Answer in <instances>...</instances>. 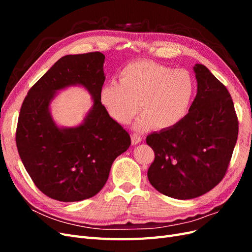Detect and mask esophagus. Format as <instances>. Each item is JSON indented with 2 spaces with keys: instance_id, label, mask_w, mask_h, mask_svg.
<instances>
[{
  "instance_id": "esophagus-1",
  "label": "esophagus",
  "mask_w": 252,
  "mask_h": 252,
  "mask_svg": "<svg viewBox=\"0 0 252 252\" xmlns=\"http://www.w3.org/2000/svg\"><path fill=\"white\" fill-rule=\"evenodd\" d=\"M141 141H142V138H141L140 135H138V134H131V143H132V145L139 144Z\"/></svg>"
}]
</instances>
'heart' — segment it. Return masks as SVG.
<instances>
[{
    "label": "heart",
    "mask_w": 252,
    "mask_h": 252,
    "mask_svg": "<svg viewBox=\"0 0 252 252\" xmlns=\"http://www.w3.org/2000/svg\"><path fill=\"white\" fill-rule=\"evenodd\" d=\"M194 82L186 69L148 60L126 65L119 83H107L100 91L101 102L109 116L120 124H129L141 111L136 130L151 127L168 129L183 119L191 102Z\"/></svg>",
    "instance_id": "b5f03b06"
}]
</instances>
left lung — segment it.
<instances>
[{"label":"left lung","mask_w":252,"mask_h":252,"mask_svg":"<svg viewBox=\"0 0 252 252\" xmlns=\"http://www.w3.org/2000/svg\"><path fill=\"white\" fill-rule=\"evenodd\" d=\"M197 93L178 124L154 132L146 143L155 151L147 175L158 192L189 200L223 180L238 140L239 121L227 88L207 67H194Z\"/></svg>","instance_id":"left-lung-1"}]
</instances>
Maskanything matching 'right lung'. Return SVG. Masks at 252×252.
Wrapping results in <instances>:
<instances>
[{
    "mask_svg": "<svg viewBox=\"0 0 252 252\" xmlns=\"http://www.w3.org/2000/svg\"><path fill=\"white\" fill-rule=\"evenodd\" d=\"M104 60L98 51L61 58L22 104L16 131L19 155L34 185L53 200L78 202L100 192L113 161L131 144L101 102ZM77 83L93 95V108L80 126L59 128L50 116V101L57 90Z\"/></svg>",
    "mask_w": 252,
    "mask_h": 252,
    "instance_id": "1",
    "label": "right lung"
}]
</instances>
